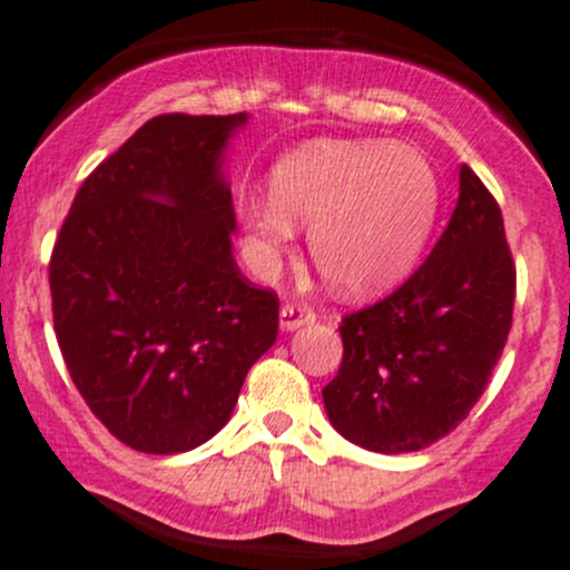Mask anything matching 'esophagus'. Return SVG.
<instances>
[{"label": "esophagus", "instance_id": "esophagus-1", "mask_svg": "<svg viewBox=\"0 0 570 570\" xmlns=\"http://www.w3.org/2000/svg\"><path fill=\"white\" fill-rule=\"evenodd\" d=\"M317 320V314L308 306H301V303H286L281 306V331H297L303 325H312Z\"/></svg>", "mask_w": 570, "mask_h": 570}]
</instances>
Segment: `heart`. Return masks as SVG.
<instances>
[{
  "mask_svg": "<svg viewBox=\"0 0 570 570\" xmlns=\"http://www.w3.org/2000/svg\"><path fill=\"white\" fill-rule=\"evenodd\" d=\"M258 275L278 273L312 223L317 269L347 295H372L411 273L439 215V176L422 151L381 140L312 142L273 174V195L237 206Z\"/></svg>",
  "mask_w": 570,
  "mask_h": 570,
  "instance_id": "heart-1",
  "label": "heart"
}]
</instances>
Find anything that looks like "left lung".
Masks as SVG:
<instances>
[{
    "instance_id": "1",
    "label": "left lung",
    "mask_w": 570,
    "mask_h": 570,
    "mask_svg": "<svg viewBox=\"0 0 570 570\" xmlns=\"http://www.w3.org/2000/svg\"><path fill=\"white\" fill-rule=\"evenodd\" d=\"M515 264L499 204L471 168L450 226L386 301L338 325L342 366L322 389L333 428L364 450L400 455L458 428L502 355Z\"/></svg>"
}]
</instances>
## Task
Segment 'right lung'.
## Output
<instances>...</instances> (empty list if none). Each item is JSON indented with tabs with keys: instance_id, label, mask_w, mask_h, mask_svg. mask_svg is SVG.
<instances>
[{
	"instance_id": "add662e5",
	"label": "right lung",
	"mask_w": 570,
	"mask_h": 570,
	"mask_svg": "<svg viewBox=\"0 0 570 570\" xmlns=\"http://www.w3.org/2000/svg\"><path fill=\"white\" fill-rule=\"evenodd\" d=\"M237 115H159L94 170L49 262L73 386L126 446L176 455L232 419L278 336V297L237 267L223 165Z\"/></svg>"
}]
</instances>
